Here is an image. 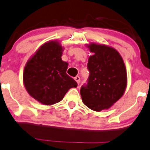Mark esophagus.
<instances>
[{
  "label": "esophagus",
  "instance_id": "1",
  "mask_svg": "<svg viewBox=\"0 0 150 150\" xmlns=\"http://www.w3.org/2000/svg\"><path fill=\"white\" fill-rule=\"evenodd\" d=\"M74 79H75V81L77 82V83H78V84L80 83V82H81V78L79 76H76L75 78H74Z\"/></svg>",
  "mask_w": 150,
  "mask_h": 150
}]
</instances>
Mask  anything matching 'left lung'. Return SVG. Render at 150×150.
<instances>
[{
    "instance_id": "1",
    "label": "left lung",
    "mask_w": 150,
    "mask_h": 150,
    "mask_svg": "<svg viewBox=\"0 0 150 150\" xmlns=\"http://www.w3.org/2000/svg\"><path fill=\"white\" fill-rule=\"evenodd\" d=\"M88 47L93 53L87 66L90 75L80 93L86 106L101 111L110 108L123 95L127 86L126 67L115 49L95 44Z\"/></svg>"
}]
</instances>
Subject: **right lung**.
Wrapping results in <instances>:
<instances>
[{
  "mask_svg": "<svg viewBox=\"0 0 150 150\" xmlns=\"http://www.w3.org/2000/svg\"><path fill=\"white\" fill-rule=\"evenodd\" d=\"M62 48L57 42L45 43L25 64L23 83L31 97L45 105L63 99L70 88H76L74 79L67 74L68 63L62 60Z\"/></svg>",
  "mask_w": 150,
  "mask_h": 150,
  "instance_id": "right-lung-1",
  "label": "right lung"
}]
</instances>
